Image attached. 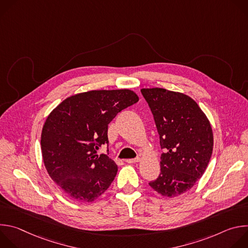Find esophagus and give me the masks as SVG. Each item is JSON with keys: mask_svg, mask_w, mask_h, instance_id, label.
<instances>
[{"mask_svg": "<svg viewBox=\"0 0 248 248\" xmlns=\"http://www.w3.org/2000/svg\"><path fill=\"white\" fill-rule=\"evenodd\" d=\"M140 161V158L139 157H136L134 159H126L125 162L128 163V164H132V163H136V162H139Z\"/></svg>", "mask_w": 248, "mask_h": 248, "instance_id": "esophagus-1", "label": "esophagus"}]
</instances>
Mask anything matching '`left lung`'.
I'll return each mask as SVG.
<instances>
[{
  "label": "left lung",
  "mask_w": 248,
  "mask_h": 248,
  "mask_svg": "<svg viewBox=\"0 0 248 248\" xmlns=\"http://www.w3.org/2000/svg\"><path fill=\"white\" fill-rule=\"evenodd\" d=\"M160 136L161 172L149 186L167 197L189 190L203 175L213 151L211 124L189 96L164 88L141 89Z\"/></svg>",
  "instance_id": "obj_1"
}]
</instances>
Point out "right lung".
Masks as SVG:
<instances>
[{
  "label": "right lung",
  "instance_id": "1",
  "mask_svg": "<svg viewBox=\"0 0 248 248\" xmlns=\"http://www.w3.org/2000/svg\"><path fill=\"white\" fill-rule=\"evenodd\" d=\"M138 102L131 90H92L63 100L48 116L41 150L51 179L70 198L92 202L107 190L118 171L106 154L108 124L124 109Z\"/></svg>",
  "mask_w": 248,
  "mask_h": 248
}]
</instances>
